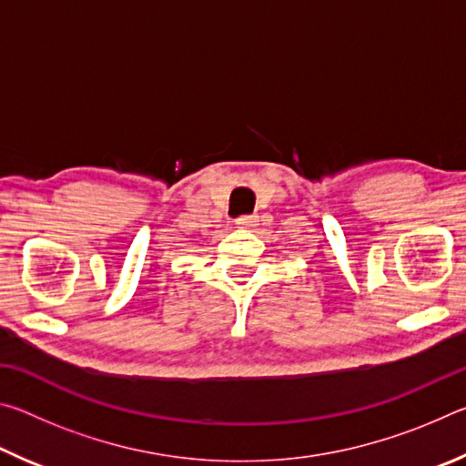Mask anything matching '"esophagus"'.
<instances>
[{
	"mask_svg": "<svg viewBox=\"0 0 466 466\" xmlns=\"http://www.w3.org/2000/svg\"><path fill=\"white\" fill-rule=\"evenodd\" d=\"M236 226H238V228L257 226V216H240L238 219H236Z\"/></svg>",
	"mask_w": 466,
	"mask_h": 466,
	"instance_id": "obj_1",
	"label": "esophagus"
}]
</instances>
